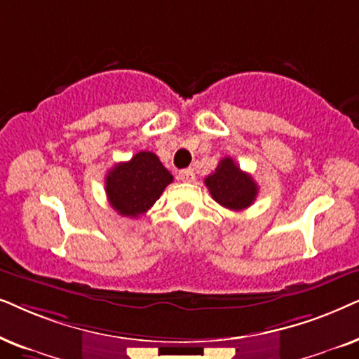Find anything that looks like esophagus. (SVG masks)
<instances>
[{
	"instance_id": "obj_1",
	"label": "esophagus",
	"mask_w": 359,
	"mask_h": 359,
	"mask_svg": "<svg viewBox=\"0 0 359 359\" xmlns=\"http://www.w3.org/2000/svg\"><path fill=\"white\" fill-rule=\"evenodd\" d=\"M179 179L182 180V182H194V179H195V172H194V169H182L179 172Z\"/></svg>"
}]
</instances>
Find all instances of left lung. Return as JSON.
<instances>
[{
	"label": "left lung",
	"mask_w": 359,
	"mask_h": 359,
	"mask_svg": "<svg viewBox=\"0 0 359 359\" xmlns=\"http://www.w3.org/2000/svg\"><path fill=\"white\" fill-rule=\"evenodd\" d=\"M213 200L222 207L241 212L256 200L257 184L248 172H243L231 157H224L218 162L217 169L205 179Z\"/></svg>",
	"instance_id": "left-lung-1"
}]
</instances>
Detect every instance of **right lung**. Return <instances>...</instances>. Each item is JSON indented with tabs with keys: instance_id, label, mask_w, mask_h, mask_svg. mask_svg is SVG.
<instances>
[{
	"instance_id": "right-lung-1",
	"label": "right lung",
	"mask_w": 359,
	"mask_h": 359,
	"mask_svg": "<svg viewBox=\"0 0 359 359\" xmlns=\"http://www.w3.org/2000/svg\"><path fill=\"white\" fill-rule=\"evenodd\" d=\"M172 180L174 177L154 152L141 151L108 172L104 190L109 205L121 217L137 218L156 203Z\"/></svg>"
}]
</instances>
